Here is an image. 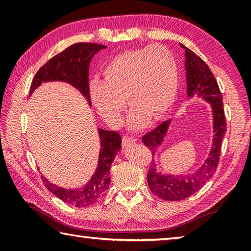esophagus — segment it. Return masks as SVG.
<instances>
[{
  "label": "esophagus",
  "instance_id": "34e87169",
  "mask_svg": "<svg viewBox=\"0 0 251 251\" xmlns=\"http://www.w3.org/2000/svg\"><path fill=\"white\" fill-rule=\"evenodd\" d=\"M136 142V138L130 137V136H123V141H122V145L124 147H127L129 145H133Z\"/></svg>",
  "mask_w": 251,
  "mask_h": 251
}]
</instances>
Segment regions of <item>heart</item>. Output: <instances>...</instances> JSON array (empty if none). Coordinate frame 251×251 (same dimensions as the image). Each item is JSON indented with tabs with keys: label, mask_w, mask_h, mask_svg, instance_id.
<instances>
[{
	"label": "heart",
	"mask_w": 251,
	"mask_h": 251,
	"mask_svg": "<svg viewBox=\"0 0 251 251\" xmlns=\"http://www.w3.org/2000/svg\"><path fill=\"white\" fill-rule=\"evenodd\" d=\"M178 90V69L171 50L161 45L124 50L93 82L90 97L100 115L112 126L122 123L126 99L133 112L129 126L139 129L148 118L158 121L172 108Z\"/></svg>",
	"instance_id": "heart-1"
}]
</instances>
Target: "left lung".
Returning <instances> with one entry per match:
<instances>
[{"mask_svg": "<svg viewBox=\"0 0 251 251\" xmlns=\"http://www.w3.org/2000/svg\"><path fill=\"white\" fill-rule=\"evenodd\" d=\"M185 50V70L187 84V99L197 96L209 103L212 112V130L214 138L205 163L196 172L186 175H172L157 171V164L152 161L147 174V182L152 193L159 198L168 201H182L198 192L210 179L218 166L222 142L227 131L223 96L219 91L217 80L208 65L193 50L180 44ZM172 120L165 121L154 130L143 136L145 146L155 155L163 144L171 125Z\"/></svg>", "mask_w": 251, "mask_h": 251, "instance_id": "left-lung-1", "label": "left lung"}]
</instances>
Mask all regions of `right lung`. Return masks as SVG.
<instances>
[{
    "label": "right lung",
    "instance_id": "right-lung-1",
    "mask_svg": "<svg viewBox=\"0 0 251 251\" xmlns=\"http://www.w3.org/2000/svg\"><path fill=\"white\" fill-rule=\"evenodd\" d=\"M106 49L105 45L95 43H76L63 50L45 63L34 76L31 84L29 95L43 82H66L78 90L86 100L91 104L90 84H88V71L90 63L94 55L100 50ZM100 143L99 165L94 175L86 185L80 188L66 189L53 185L45 177L42 176L44 185L50 193L69 205L82 208L91 206L107 192L110 177L109 169L117 151L122 148V137L117 131L99 128Z\"/></svg>",
    "mask_w": 251,
    "mask_h": 251
}]
</instances>
